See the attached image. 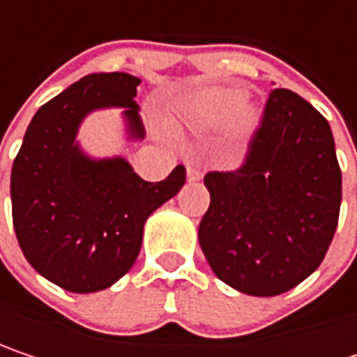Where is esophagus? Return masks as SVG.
I'll return each mask as SVG.
<instances>
[{"label": "esophagus", "instance_id": "obj_1", "mask_svg": "<svg viewBox=\"0 0 357 357\" xmlns=\"http://www.w3.org/2000/svg\"><path fill=\"white\" fill-rule=\"evenodd\" d=\"M185 178H188V181H200L202 179V172L198 169V167H194V165H188V169H185Z\"/></svg>", "mask_w": 357, "mask_h": 357}]
</instances>
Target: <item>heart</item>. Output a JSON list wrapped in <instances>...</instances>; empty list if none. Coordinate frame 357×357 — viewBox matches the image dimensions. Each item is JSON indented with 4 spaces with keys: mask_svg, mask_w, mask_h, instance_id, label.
<instances>
[{
    "mask_svg": "<svg viewBox=\"0 0 357 357\" xmlns=\"http://www.w3.org/2000/svg\"><path fill=\"white\" fill-rule=\"evenodd\" d=\"M176 119L192 130H219L227 123L234 136H244L254 130L258 109L244 99L242 89L208 86L185 95L178 103Z\"/></svg>",
    "mask_w": 357,
    "mask_h": 357,
    "instance_id": "obj_1",
    "label": "heart"
}]
</instances>
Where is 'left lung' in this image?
Returning a JSON list of instances; mask_svg holds the SVG:
<instances>
[{"label":"left lung","instance_id":"8db88e82","mask_svg":"<svg viewBox=\"0 0 357 357\" xmlns=\"http://www.w3.org/2000/svg\"><path fill=\"white\" fill-rule=\"evenodd\" d=\"M198 240L213 273L248 296H279L322 262L341 206L328 121L300 95L273 89L231 172H208Z\"/></svg>","mask_w":357,"mask_h":357}]
</instances>
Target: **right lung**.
I'll use <instances>...</instances> for the list:
<instances>
[{
    "label": "right lung",
    "mask_w": 357,
    "mask_h": 357,
    "mask_svg": "<svg viewBox=\"0 0 357 357\" xmlns=\"http://www.w3.org/2000/svg\"><path fill=\"white\" fill-rule=\"evenodd\" d=\"M123 72L91 74L38 109L12 165V221L36 273L74 294H93L123 277L142 244L144 221L185 181L178 165L144 181L123 159L93 161L74 144L82 117L126 107L134 138L144 136L136 86Z\"/></svg>",
    "instance_id": "add662e5"
}]
</instances>
